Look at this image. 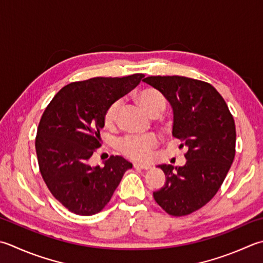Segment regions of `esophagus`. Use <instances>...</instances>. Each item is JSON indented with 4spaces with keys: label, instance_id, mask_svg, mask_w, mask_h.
I'll list each match as a JSON object with an SVG mask.
<instances>
[{
    "label": "esophagus",
    "instance_id": "34e87169",
    "mask_svg": "<svg viewBox=\"0 0 263 263\" xmlns=\"http://www.w3.org/2000/svg\"><path fill=\"white\" fill-rule=\"evenodd\" d=\"M133 167L139 168V170H151L152 168L151 165H146V164H139V163L133 164Z\"/></svg>",
    "mask_w": 263,
    "mask_h": 263
}]
</instances>
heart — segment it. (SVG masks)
Listing matches in <instances>:
<instances>
[{"label": "heart", "mask_w": 263, "mask_h": 263, "mask_svg": "<svg viewBox=\"0 0 263 263\" xmlns=\"http://www.w3.org/2000/svg\"><path fill=\"white\" fill-rule=\"evenodd\" d=\"M137 99L151 116L162 114L166 107V99L161 91L154 87H145L138 92ZM122 107V100L116 99L107 107L104 115L105 124L109 127L116 125ZM158 143L157 137L148 136H127L118 141V149L123 155L138 162H146L152 157L153 149Z\"/></svg>", "instance_id": "b5f03b06"}]
</instances>
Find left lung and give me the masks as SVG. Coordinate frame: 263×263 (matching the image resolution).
<instances>
[{
  "label": "left lung",
  "mask_w": 263,
  "mask_h": 263,
  "mask_svg": "<svg viewBox=\"0 0 263 263\" xmlns=\"http://www.w3.org/2000/svg\"><path fill=\"white\" fill-rule=\"evenodd\" d=\"M143 82L161 91L173 110L172 135L187 147L183 166L158 165L164 186L154 192L166 213L182 217L208 204L218 193L235 157L234 117L210 83L184 76H148Z\"/></svg>",
  "instance_id": "8db88e82"
}]
</instances>
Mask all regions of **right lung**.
Returning a JSON list of instances; mask_svg holds the SVG:
<instances>
[{
	"label": "right lung",
	"instance_id": "add662e5",
	"mask_svg": "<svg viewBox=\"0 0 263 263\" xmlns=\"http://www.w3.org/2000/svg\"><path fill=\"white\" fill-rule=\"evenodd\" d=\"M143 77L133 74L73 82L45 108L35 139L40 172L53 197L70 212H100L123 174L132 167L121 156H110L104 166H91L89 162L101 146L107 107L135 89Z\"/></svg>",
	"mask_w": 263,
	"mask_h": 263
}]
</instances>
